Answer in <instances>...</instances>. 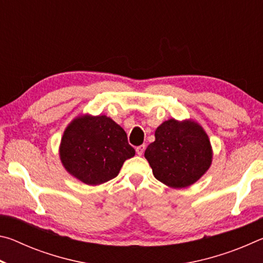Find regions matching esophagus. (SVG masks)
Returning a JSON list of instances; mask_svg holds the SVG:
<instances>
[{
    "mask_svg": "<svg viewBox=\"0 0 263 263\" xmlns=\"http://www.w3.org/2000/svg\"><path fill=\"white\" fill-rule=\"evenodd\" d=\"M144 151H145V145H140L136 148V152L138 155H141L142 153H144Z\"/></svg>",
    "mask_w": 263,
    "mask_h": 263,
    "instance_id": "1",
    "label": "esophagus"
}]
</instances>
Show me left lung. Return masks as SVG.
Segmentation results:
<instances>
[{
	"label": "left lung",
	"mask_w": 263,
	"mask_h": 263,
	"mask_svg": "<svg viewBox=\"0 0 263 263\" xmlns=\"http://www.w3.org/2000/svg\"><path fill=\"white\" fill-rule=\"evenodd\" d=\"M145 158L155 179L171 188H185L210 168L212 148L198 123L172 118L155 130V140L146 148Z\"/></svg>",
	"instance_id": "1"
}]
</instances>
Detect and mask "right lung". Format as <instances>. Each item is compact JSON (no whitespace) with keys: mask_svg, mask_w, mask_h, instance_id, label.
<instances>
[{"mask_svg":"<svg viewBox=\"0 0 263 263\" xmlns=\"http://www.w3.org/2000/svg\"><path fill=\"white\" fill-rule=\"evenodd\" d=\"M60 160L70 175L88 185L115 179L125 162L135 157L125 131L104 115H82L66 127Z\"/></svg>","mask_w":263,"mask_h":263,"instance_id":"1","label":"right lung"}]
</instances>
